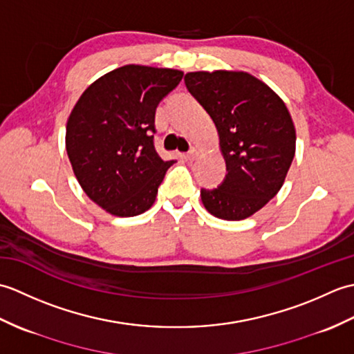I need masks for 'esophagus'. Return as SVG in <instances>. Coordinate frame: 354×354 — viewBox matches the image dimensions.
<instances>
[{"label":"esophagus","instance_id":"obj_1","mask_svg":"<svg viewBox=\"0 0 354 354\" xmlns=\"http://www.w3.org/2000/svg\"><path fill=\"white\" fill-rule=\"evenodd\" d=\"M198 153H199V150L196 149V147H192L190 150H189V152H187V155H185V158H187V160H194V158H196L198 156Z\"/></svg>","mask_w":354,"mask_h":354}]
</instances>
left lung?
<instances>
[{
  "label": "left lung",
  "instance_id": "left-lung-1",
  "mask_svg": "<svg viewBox=\"0 0 354 354\" xmlns=\"http://www.w3.org/2000/svg\"><path fill=\"white\" fill-rule=\"evenodd\" d=\"M184 80L213 118L228 171L217 189L201 190L202 204L219 219H246L280 192L289 171L297 141L289 111L250 73L194 71Z\"/></svg>",
  "mask_w": 354,
  "mask_h": 354
}]
</instances>
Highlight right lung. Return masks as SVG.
<instances>
[{"label": "right lung", "mask_w": 354, "mask_h": 354, "mask_svg": "<svg viewBox=\"0 0 354 354\" xmlns=\"http://www.w3.org/2000/svg\"><path fill=\"white\" fill-rule=\"evenodd\" d=\"M183 71L124 65L89 85L66 122L65 146L88 198L108 213L132 217L153 205L175 161L153 146L155 111Z\"/></svg>", "instance_id": "obj_1"}]
</instances>
